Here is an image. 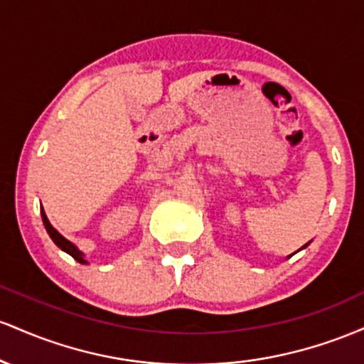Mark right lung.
<instances>
[{"instance_id": "right-lung-1", "label": "right lung", "mask_w": 364, "mask_h": 364, "mask_svg": "<svg viewBox=\"0 0 364 364\" xmlns=\"http://www.w3.org/2000/svg\"><path fill=\"white\" fill-rule=\"evenodd\" d=\"M41 216H43V223H44V227H46V232H48V234H50V237L53 239V242H55L56 246H58V247L61 249V251H65V252H67V255H70L72 258L75 259V261H79V263L87 264V261L84 259V252L79 251V249L73 246L70 240L65 239V237L61 235L60 232L56 230V228L51 225L50 220H48V216H46V213H44L43 208H41Z\"/></svg>"}]
</instances>
